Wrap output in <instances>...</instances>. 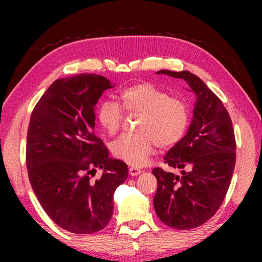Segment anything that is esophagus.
<instances>
[{
	"label": "esophagus",
	"mask_w": 262,
	"mask_h": 262,
	"mask_svg": "<svg viewBox=\"0 0 262 262\" xmlns=\"http://www.w3.org/2000/svg\"><path fill=\"white\" fill-rule=\"evenodd\" d=\"M140 173H141L140 168L134 167V166L129 167V174H130V176H137V174H140Z\"/></svg>",
	"instance_id": "1"
}]
</instances>
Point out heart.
Listing matches in <instances>:
<instances>
[{
    "mask_svg": "<svg viewBox=\"0 0 262 262\" xmlns=\"http://www.w3.org/2000/svg\"><path fill=\"white\" fill-rule=\"evenodd\" d=\"M121 104L127 112L141 113L137 133L122 134L111 144L115 157L133 166L148 161L155 148L173 147L183 139L189 123V107L184 98L170 96L151 83L133 84L120 92ZM99 125L108 134L120 129L123 120L121 106L113 100H104L97 111Z\"/></svg>",
    "mask_w": 262,
    "mask_h": 262,
    "instance_id": "heart-1",
    "label": "heart"
}]
</instances>
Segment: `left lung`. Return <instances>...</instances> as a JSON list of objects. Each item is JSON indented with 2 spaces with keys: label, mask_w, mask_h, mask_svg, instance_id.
<instances>
[{
  "label": "left lung",
  "mask_w": 262,
  "mask_h": 262,
  "mask_svg": "<svg viewBox=\"0 0 262 262\" xmlns=\"http://www.w3.org/2000/svg\"><path fill=\"white\" fill-rule=\"evenodd\" d=\"M188 84L196 96L193 121L187 134L168 150L164 163L180 174L155 167L156 214L167 227L188 230L216 214L231 183L236 164V137L229 112L222 100L189 72L159 70Z\"/></svg>",
  "instance_id": "8db88e82"
}]
</instances>
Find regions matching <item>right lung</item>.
<instances>
[{"instance_id": "right-lung-1", "label": "right lung", "mask_w": 262, "mask_h": 262, "mask_svg": "<svg viewBox=\"0 0 262 262\" xmlns=\"http://www.w3.org/2000/svg\"><path fill=\"white\" fill-rule=\"evenodd\" d=\"M112 88L104 76L60 78L34 106L26 141V167L42 209L62 229L89 234L104 229L113 195L128 178L127 164L108 158L95 134V106ZM103 174L95 179V168Z\"/></svg>"}]
</instances>
